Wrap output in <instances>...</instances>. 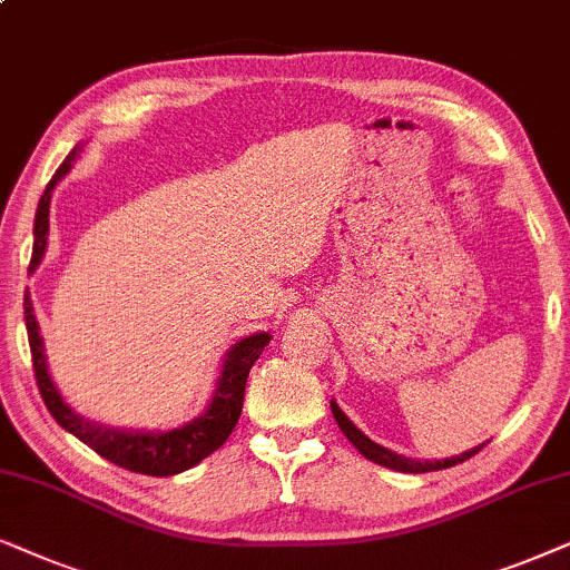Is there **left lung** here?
<instances>
[{
	"label": "left lung",
	"mask_w": 570,
	"mask_h": 570,
	"mask_svg": "<svg viewBox=\"0 0 570 570\" xmlns=\"http://www.w3.org/2000/svg\"><path fill=\"white\" fill-rule=\"evenodd\" d=\"M331 412H333V420L338 422L341 432H344L348 443L354 445L356 451L362 453L364 459L375 461V464H381L385 469H393V472H404V474H422V472H438V469H449V466H456L461 461L472 459L474 453H480L484 449L482 445H474V449H469L464 453H459V456H451V459H435V461H424V459H409V456H401V453H393L389 449H383L381 443H375V440H370L364 432L356 428V424L348 420V416L341 412V406L336 401L331 399Z\"/></svg>",
	"instance_id": "8db88e82"
}]
</instances>
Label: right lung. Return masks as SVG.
Returning a JSON list of instances; mask_svg holds the SVG:
<instances>
[{
  "label": "right lung",
  "instance_id": "obj_1",
  "mask_svg": "<svg viewBox=\"0 0 570 570\" xmlns=\"http://www.w3.org/2000/svg\"><path fill=\"white\" fill-rule=\"evenodd\" d=\"M80 150L82 146H75L70 150V156L65 158V164L59 166L47 189H43L41 200H38L30 271L38 268V263L43 261V253H47L51 193H55V187L62 181L65 174L72 169V161L80 156ZM22 305H26V328L30 354H33L38 391H41L43 404H47L51 416L59 422V428L72 432V435L82 440L88 449H94L98 456L111 461V464L148 476H171L187 472V469L200 464L203 459L222 449L242 414V401H245L249 370H253L257 356L263 354V348L271 344V333L265 331L253 333V336H245L239 338L237 344H232L229 352L224 354L222 370H218L214 396H210L208 406L203 409L195 420L179 424V428L174 430H119L109 428V424H98L94 420H88V416L78 414L70 404H67L62 391H59L57 383L51 381L47 346H43V336L41 328H38L36 309L28 292Z\"/></svg>",
  "mask_w": 570,
  "mask_h": 570
}]
</instances>
